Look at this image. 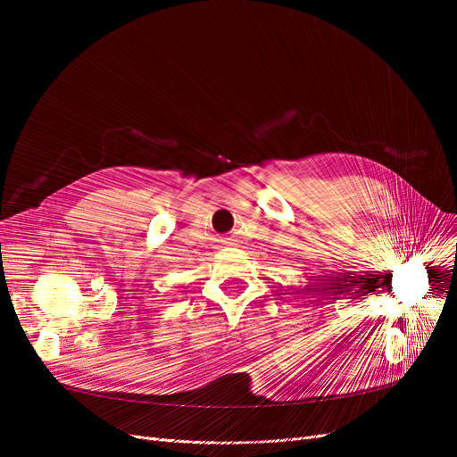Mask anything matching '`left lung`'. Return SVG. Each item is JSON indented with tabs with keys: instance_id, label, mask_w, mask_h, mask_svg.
<instances>
[{
	"instance_id": "1",
	"label": "left lung",
	"mask_w": 457,
	"mask_h": 457,
	"mask_svg": "<svg viewBox=\"0 0 457 457\" xmlns=\"http://www.w3.org/2000/svg\"><path fill=\"white\" fill-rule=\"evenodd\" d=\"M309 289H316V287H309Z\"/></svg>"
}]
</instances>
